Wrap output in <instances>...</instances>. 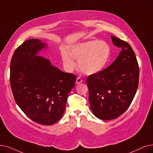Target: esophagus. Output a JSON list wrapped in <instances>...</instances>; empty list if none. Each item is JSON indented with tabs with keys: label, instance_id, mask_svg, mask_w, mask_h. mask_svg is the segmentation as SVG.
Masks as SVG:
<instances>
[{
	"label": "esophagus",
	"instance_id": "esophagus-1",
	"mask_svg": "<svg viewBox=\"0 0 153 153\" xmlns=\"http://www.w3.org/2000/svg\"><path fill=\"white\" fill-rule=\"evenodd\" d=\"M82 82V79L80 77H77V79H76V83L77 84H80V83H81Z\"/></svg>",
	"mask_w": 153,
	"mask_h": 153
}]
</instances>
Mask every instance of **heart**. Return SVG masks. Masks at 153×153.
<instances>
[{"instance_id":"b5f03b06","label":"heart","mask_w":153,"mask_h":153,"mask_svg":"<svg viewBox=\"0 0 153 153\" xmlns=\"http://www.w3.org/2000/svg\"><path fill=\"white\" fill-rule=\"evenodd\" d=\"M111 53L108 43L93 40L72 46L69 53L62 50L61 57L64 67L68 71H72L76 66L73 57L78 61L79 67L82 72L92 75L99 73L105 68Z\"/></svg>"}]
</instances>
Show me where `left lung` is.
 Listing matches in <instances>:
<instances>
[{
  "label": "left lung",
  "mask_w": 153,
  "mask_h": 153,
  "mask_svg": "<svg viewBox=\"0 0 153 153\" xmlns=\"http://www.w3.org/2000/svg\"><path fill=\"white\" fill-rule=\"evenodd\" d=\"M112 43L121 51L109 67L87 79L90 107L97 118L111 120L128 109L136 93L139 69L131 45L111 36Z\"/></svg>",
  "instance_id": "1"
}]
</instances>
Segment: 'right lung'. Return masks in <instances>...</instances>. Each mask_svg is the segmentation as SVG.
<instances>
[{
    "label": "right lung",
    "mask_w": 153,
    "mask_h": 153,
    "mask_svg": "<svg viewBox=\"0 0 153 153\" xmlns=\"http://www.w3.org/2000/svg\"><path fill=\"white\" fill-rule=\"evenodd\" d=\"M46 47L37 39L18 47L11 59L10 82L15 101L24 114L38 124L50 126L62 117L77 77L38 56Z\"/></svg>",
    "instance_id": "obj_1"
}]
</instances>
